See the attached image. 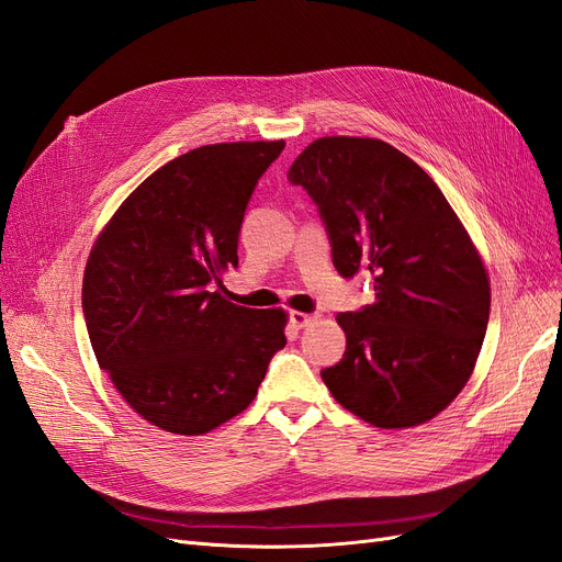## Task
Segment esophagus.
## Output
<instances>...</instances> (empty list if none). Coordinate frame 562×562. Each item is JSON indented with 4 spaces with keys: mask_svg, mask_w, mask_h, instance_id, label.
<instances>
[{
    "mask_svg": "<svg viewBox=\"0 0 562 562\" xmlns=\"http://www.w3.org/2000/svg\"><path fill=\"white\" fill-rule=\"evenodd\" d=\"M316 321L314 314H307V312H291V323L295 328H307L312 326V323Z\"/></svg>",
    "mask_w": 562,
    "mask_h": 562,
    "instance_id": "esophagus-1",
    "label": "esophagus"
}]
</instances>
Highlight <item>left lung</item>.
Segmentation results:
<instances>
[{
    "label": "left lung",
    "instance_id": "left-lung-1",
    "mask_svg": "<svg viewBox=\"0 0 562 562\" xmlns=\"http://www.w3.org/2000/svg\"><path fill=\"white\" fill-rule=\"evenodd\" d=\"M316 201L342 277L368 271L375 302L337 314L342 361L321 370L333 398L380 429H411L457 398L479 361L490 277L427 171L378 138L328 135L288 171Z\"/></svg>",
    "mask_w": 562,
    "mask_h": 562
}]
</instances>
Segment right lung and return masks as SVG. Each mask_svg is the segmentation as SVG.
Wrapping results in <instances>:
<instances>
[{"mask_svg":"<svg viewBox=\"0 0 562 562\" xmlns=\"http://www.w3.org/2000/svg\"><path fill=\"white\" fill-rule=\"evenodd\" d=\"M283 140L215 143L164 164L100 229L81 307L98 366L155 427L201 436L258 396L285 347L283 310L211 291L239 265L248 199Z\"/></svg>","mask_w":562,"mask_h":562,"instance_id":"right-lung-1","label":"right lung"}]
</instances>
